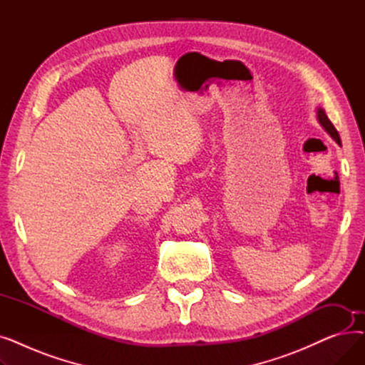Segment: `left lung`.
I'll return each instance as SVG.
<instances>
[{"label": "left lung", "instance_id": "1", "mask_svg": "<svg viewBox=\"0 0 365 365\" xmlns=\"http://www.w3.org/2000/svg\"><path fill=\"white\" fill-rule=\"evenodd\" d=\"M318 120H319V123H321V125L327 130L329 133H330V136L340 145L341 142H340V136H339V133H337V130L334 128V125L331 124V121L329 120V117L327 115H325V112H324V109H318Z\"/></svg>", "mask_w": 365, "mask_h": 365}]
</instances>
